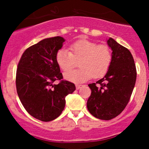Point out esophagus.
<instances>
[{"instance_id": "obj_1", "label": "esophagus", "mask_w": 149, "mask_h": 149, "mask_svg": "<svg viewBox=\"0 0 149 149\" xmlns=\"http://www.w3.org/2000/svg\"><path fill=\"white\" fill-rule=\"evenodd\" d=\"M83 86L82 85H78V84H76V90H79V89L81 88V87Z\"/></svg>"}]
</instances>
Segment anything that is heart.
<instances>
[{"label": "heart", "instance_id": "heart-1", "mask_svg": "<svg viewBox=\"0 0 149 149\" xmlns=\"http://www.w3.org/2000/svg\"><path fill=\"white\" fill-rule=\"evenodd\" d=\"M56 61L64 71L75 67L78 62L79 69L66 72L64 76L73 83H83L92 76L95 79L102 78L108 72L112 62V52L107 45L81 39L70 46V52L59 49Z\"/></svg>", "mask_w": 149, "mask_h": 149}]
</instances>
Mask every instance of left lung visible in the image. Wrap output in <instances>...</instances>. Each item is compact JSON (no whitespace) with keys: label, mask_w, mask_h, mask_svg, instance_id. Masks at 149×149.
Wrapping results in <instances>:
<instances>
[{"label":"left lung","mask_w":149,"mask_h":149,"mask_svg":"<svg viewBox=\"0 0 149 149\" xmlns=\"http://www.w3.org/2000/svg\"><path fill=\"white\" fill-rule=\"evenodd\" d=\"M112 62L107 74L89 84L91 95L87 102L89 112L97 118L111 120L124 110L129 102L136 78L134 59L130 50L110 38Z\"/></svg>","instance_id":"obj_1"}]
</instances>
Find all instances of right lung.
Instances as JSON below:
<instances>
[{
  "mask_svg": "<svg viewBox=\"0 0 149 149\" xmlns=\"http://www.w3.org/2000/svg\"><path fill=\"white\" fill-rule=\"evenodd\" d=\"M65 40L56 36L40 40L22 54L16 73V88L22 105L38 120L48 122L64 110L65 97L76 86L63 79L56 54ZM58 80V84L53 83Z\"/></svg>",
  "mask_w": 149,
  "mask_h": 149,
  "instance_id": "1",
  "label": "right lung"
}]
</instances>
